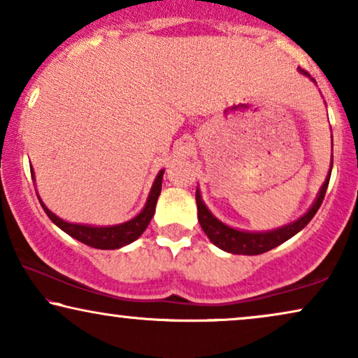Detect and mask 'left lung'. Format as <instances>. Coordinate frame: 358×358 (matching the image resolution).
Returning a JSON list of instances; mask_svg holds the SVG:
<instances>
[{
    "mask_svg": "<svg viewBox=\"0 0 358 358\" xmlns=\"http://www.w3.org/2000/svg\"><path fill=\"white\" fill-rule=\"evenodd\" d=\"M303 75L308 76L305 70H300ZM332 169V164H331ZM331 179V171L327 174V178L320 189V194L315 200V203L311 205V208L308 212L285 227L272 229V231H262V233H254V231H241V229H234L228 224L220 222L218 218H215L212 212L207 208V205L203 203L202 197H200V190L197 189L195 192V200H197V212H199V222L202 227L203 233L207 234L210 241L215 246L223 249V251L231 252V254H244V256H257V254L267 252L271 249L280 246L282 243H285L287 239L295 236L298 231H301L308 223L311 222V218L315 217L317 210H320L322 200H324L327 184Z\"/></svg>",
    "mask_w": 358,
    "mask_h": 358,
    "instance_id": "1",
    "label": "left lung"
}]
</instances>
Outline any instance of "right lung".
<instances>
[{"instance_id":"add662e5","label":"right lung","mask_w":358,"mask_h":358,"mask_svg":"<svg viewBox=\"0 0 358 358\" xmlns=\"http://www.w3.org/2000/svg\"><path fill=\"white\" fill-rule=\"evenodd\" d=\"M32 179H34V171L31 169ZM163 174L164 171H159L158 176H156L153 187L150 190L148 200H146L145 208L136 215L135 218L129 220V222L114 224V227H91V224H78V223H68L65 220L58 218L55 213H52L50 210L45 207V203L42 202L41 197H38V202H41L42 208L45 210L47 217L52 220L53 223L57 224L58 228L63 229L66 234H70L71 238L78 239V241L87 244V246L96 248V249H119L122 246H127V244L134 243L135 239L141 236V233L145 231L146 227H148L151 218L155 215L156 202H158V197L161 194V184H163Z\"/></svg>"}]
</instances>
